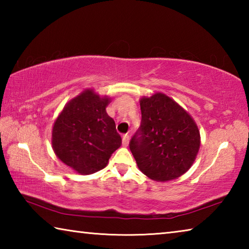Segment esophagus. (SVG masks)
<instances>
[{"label": "esophagus", "instance_id": "obj_1", "mask_svg": "<svg viewBox=\"0 0 249 249\" xmlns=\"http://www.w3.org/2000/svg\"><path fill=\"white\" fill-rule=\"evenodd\" d=\"M128 142H129V135L125 134L123 138H122V144H123V146H128Z\"/></svg>", "mask_w": 249, "mask_h": 249}]
</instances>
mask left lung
<instances>
[{"mask_svg": "<svg viewBox=\"0 0 249 249\" xmlns=\"http://www.w3.org/2000/svg\"><path fill=\"white\" fill-rule=\"evenodd\" d=\"M142 123L129 142L140 170L148 178L165 182L189 170L200 148L195 120L163 93L142 98Z\"/></svg>", "mask_w": 249, "mask_h": 249, "instance_id": "1", "label": "left lung"}]
</instances>
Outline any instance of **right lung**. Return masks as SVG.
I'll return each mask as SVG.
<instances>
[{
	"label": "right lung",
	"instance_id": "right-lung-1",
	"mask_svg": "<svg viewBox=\"0 0 249 249\" xmlns=\"http://www.w3.org/2000/svg\"><path fill=\"white\" fill-rule=\"evenodd\" d=\"M108 96L92 89L69 101L54 121L52 144L57 157L74 171L91 175L107 165L122 145L115 122L107 113Z\"/></svg>",
	"mask_w": 249,
	"mask_h": 249
}]
</instances>
